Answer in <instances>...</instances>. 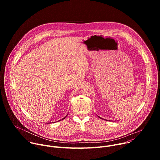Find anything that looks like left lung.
<instances>
[{"mask_svg": "<svg viewBox=\"0 0 160 160\" xmlns=\"http://www.w3.org/2000/svg\"><path fill=\"white\" fill-rule=\"evenodd\" d=\"M99 118H101V119H102V118H101V117H99Z\"/></svg>", "mask_w": 160, "mask_h": 160, "instance_id": "left-lung-1", "label": "left lung"}]
</instances>
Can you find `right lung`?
I'll return each instance as SVG.
<instances>
[{"label":"right lung","mask_w":160,"mask_h":160,"mask_svg":"<svg viewBox=\"0 0 160 160\" xmlns=\"http://www.w3.org/2000/svg\"><path fill=\"white\" fill-rule=\"evenodd\" d=\"M66 117H67V116H66V117H64V118H62V119H63V120H64V119H65V118H66Z\"/></svg>","instance_id":"obj_1"}]
</instances>
